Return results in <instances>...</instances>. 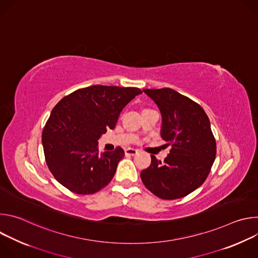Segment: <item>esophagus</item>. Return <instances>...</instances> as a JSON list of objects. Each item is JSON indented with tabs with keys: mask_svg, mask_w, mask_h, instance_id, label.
Segmentation results:
<instances>
[{
	"mask_svg": "<svg viewBox=\"0 0 258 258\" xmlns=\"http://www.w3.org/2000/svg\"><path fill=\"white\" fill-rule=\"evenodd\" d=\"M125 155H136L138 153V150L137 149H134V148H127L125 149Z\"/></svg>",
	"mask_w": 258,
	"mask_h": 258,
	"instance_id": "esophagus-1",
	"label": "esophagus"
}]
</instances>
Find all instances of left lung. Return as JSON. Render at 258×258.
Returning a JSON list of instances; mask_svg holds the SVG:
<instances>
[{
    "label": "left lung",
    "instance_id": "left-lung-1",
    "mask_svg": "<svg viewBox=\"0 0 258 258\" xmlns=\"http://www.w3.org/2000/svg\"><path fill=\"white\" fill-rule=\"evenodd\" d=\"M143 91L158 106L161 138L172 145L164 161L151 155L150 166L141 171L142 181L161 199L185 197L205 181L215 159L209 118L199 104L172 89Z\"/></svg>",
    "mask_w": 258,
    "mask_h": 258
}]
</instances>
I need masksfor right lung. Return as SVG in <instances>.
<instances>
[{
    "mask_svg": "<svg viewBox=\"0 0 258 258\" xmlns=\"http://www.w3.org/2000/svg\"><path fill=\"white\" fill-rule=\"evenodd\" d=\"M138 88L91 86L61 99L44 127L42 143L54 177L73 193L94 194L115 174L124 151L99 152L98 140L113 130Z\"/></svg>",
    "mask_w": 258,
    "mask_h": 258,
    "instance_id": "obj_1",
    "label": "right lung"
}]
</instances>
